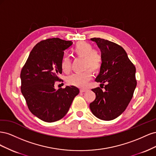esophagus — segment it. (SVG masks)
I'll list each match as a JSON object with an SVG mask.
<instances>
[{"mask_svg":"<svg viewBox=\"0 0 156 156\" xmlns=\"http://www.w3.org/2000/svg\"><path fill=\"white\" fill-rule=\"evenodd\" d=\"M87 90H88L86 89V88H81V89H80V92H86Z\"/></svg>","mask_w":156,"mask_h":156,"instance_id":"esophagus-1","label":"esophagus"}]
</instances>
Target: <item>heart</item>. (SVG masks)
I'll return each mask as SVG.
<instances>
[{"label": "heart", "instance_id": "b5f03b06", "mask_svg": "<svg viewBox=\"0 0 156 156\" xmlns=\"http://www.w3.org/2000/svg\"><path fill=\"white\" fill-rule=\"evenodd\" d=\"M73 52L79 57L85 60V67L91 68L94 71L100 69L102 62L101 55L100 52L93 49L92 45L88 42H79L73 49ZM61 68L65 73L70 72L72 63L70 59L65 56L61 61ZM92 73L90 69H87L83 72H77L71 75L67 79L68 84L78 87H85L91 79Z\"/></svg>", "mask_w": 156, "mask_h": 156}]
</instances>
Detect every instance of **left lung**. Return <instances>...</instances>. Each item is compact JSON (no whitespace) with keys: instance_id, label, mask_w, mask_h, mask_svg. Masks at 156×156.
<instances>
[{"instance_id":"1","label":"left lung","mask_w":156,"mask_h":156,"mask_svg":"<svg viewBox=\"0 0 156 156\" xmlns=\"http://www.w3.org/2000/svg\"><path fill=\"white\" fill-rule=\"evenodd\" d=\"M95 41L101 53L102 63L96 82L105 86L92 89L96 99L90 104L92 114L103 120H112L119 116L128 105L136 86V69L126 51L114 42L100 37Z\"/></svg>"}]
</instances>
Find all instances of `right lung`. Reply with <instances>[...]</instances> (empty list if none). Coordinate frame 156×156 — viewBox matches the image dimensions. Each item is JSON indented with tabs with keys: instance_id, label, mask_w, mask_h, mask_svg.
Listing matches in <instances>:
<instances>
[{
	"instance_id": "obj_1",
	"label": "right lung",
	"mask_w": 156,
	"mask_h": 156,
	"mask_svg": "<svg viewBox=\"0 0 156 156\" xmlns=\"http://www.w3.org/2000/svg\"><path fill=\"white\" fill-rule=\"evenodd\" d=\"M72 41L58 37L37 43L32 49L21 72V90L33 115L47 122L60 120L66 115L78 88L66 86L55 88L62 73L61 61L64 51L72 45Z\"/></svg>"
}]
</instances>
